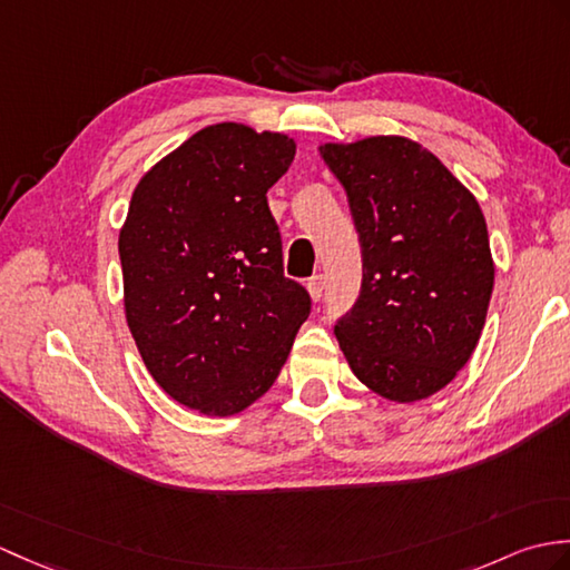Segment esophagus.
<instances>
[{"instance_id": "34e87169", "label": "esophagus", "mask_w": 570, "mask_h": 570, "mask_svg": "<svg viewBox=\"0 0 570 570\" xmlns=\"http://www.w3.org/2000/svg\"><path fill=\"white\" fill-rule=\"evenodd\" d=\"M306 288H308V294H311V298L317 303L323 298V288H325V279H323V274H315V276H311L308 279V284H306Z\"/></svg>"}]
</instances>
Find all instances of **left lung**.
<instances>
[{
	"label": "left lung",
	"mask_w": 570,
	"mask_h": 570,
	"mask_svg": "<svg viewBox=\"0 0 570 570\" xmlns=\"http://www.w3.org/2000/svg\"><path fill=\"white\" fill-rule=\"evenodd\" d=\"M317 150L347 191L364 257L360 301L335 325L340 350L381 399H430L466 366L485 325L495 264L483 210L410 138Z\"/></svg>",
	"instance_id": "1"
}]
</instances>
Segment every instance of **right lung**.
I'll use <instances>...</instances> for the list:
<instances>
[{"mask_svg": "<svg viewBox=\"0 0 570 570\" xmlns=\"http://www.w3.org/2000/svg\"><path fill=\"white\" fill-rule=\"evenodd\" d=\"M296 142L235 121L206 126L155 163L118 233L124 311L145 368L210 417L272 389L311 296L284 276L267 191Z\"/></svg>", "mask_w": 570, "mask_h": 570, "instance_id": "1", "label": "right lung"}]
</instances>
